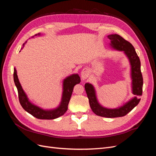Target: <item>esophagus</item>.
Listing matches in <instances>:
<instances>
[{
    "label": "esophagus",
    "mask_w": 156,
    "mask_h": 156,
    "mask_svg": "<svg viewBox=\"0 0 156 156\" xmlns=\"http://www.w3.org/2000/svg\"><path fill=\"white\" fill-rule=\"evenodd\" d=\"M88 75H89V72H88V70L87 69H83L82 70V72L81 73L82 79H83V80L86 79L88 77Z\"/></svg>",
    "instance_id": "esophagus-1"
}]
</instances>
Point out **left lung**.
Instances as JSON below:
<instances>
[{
  "instance_id": "1",
  "label": "left lung",
  "mask_w": 156,
  "mask_h": 156,
  "mask_svg": "<svg viewBox=\"0 0 156 156\" xmlns=\"http://www.w3.org/2000/svg\"><path fill=\"white\" fill-rule=\"evenodd\" d=\"M108 38L111 40V48L118 51H124L131 65V77L132 79V92L135 95L124 105L115 108L103 107L98 103L96 90L92 84L86 83L84 88L89 100L91 109L98 116L106 118L121 117L126 115L139 104L140 99L138 96H142L143 79L140 71V62L134 47L131 43L124 40L119 34L108 35Z\"/></svg>"
}]
</instances>
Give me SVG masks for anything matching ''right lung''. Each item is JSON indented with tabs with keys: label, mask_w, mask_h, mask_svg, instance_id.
<instances>
[{
	"label": "right lung",
	"mask_w": 156,
	"mask_h": 156,
	"mask_svg": "<svg viewBox=\"0 0 156 156\" xmlns=\"http://www.w3.org/2000/svg\"><path fill=\"white\" fill-rule=\"evenodd\" d=\"M40 35V34L38 33V34L33 36L32 37ZM26 42L25 44H23V47H24ZM13 80L18 91L19 100H20V104L22 107L27 112H29V114H30L33 116L36 117V119L44 120H52L57 119V118L62 116L67 111L68 105L70 100L71 96H72L73 87L75 84H79L81 82V79H80V77L79 76L78 74H72V75H69V76L67 77L63 81V92L62 100H61L59 106L56 108H54V109L44 110L43 108L34 105L29 101L25 92L22 88L20 81H19L16 68H14Z\"/></svg>",
	"instance_id": "1"
}]
</instances>
